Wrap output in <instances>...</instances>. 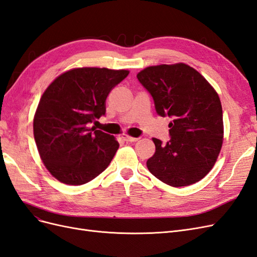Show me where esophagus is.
<instances>
[{"mask_svg": "<svg viewBox=\"0 0 257 257\" xmlns=\"http://www.w3.org/2000/svg\"><path fill=\"white\" fill-rule=\"evenodd\" d=\"M122 137H123V139L125 142H131V143H134V142H137L138 141V137H132V136H128V135H126V134H123L122 135Z\"/></svg>", "mask_w": 257, "mask_h": 257, "instance_id": "esophagus-1", "label": "esophagus"}]
</instances>
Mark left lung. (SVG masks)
<instances>
[{"instance_id": "1", "label": "left lung", "mask_w": 257, "mask_h": 257, "mask_svg": "<svg viewBox=\"0 0 257 257\" xmlns=\"http://www.w3.org/2000/svg\"><path fill=\"white\" fill-rule=\"evenodd\" d=\"M138 81L150 93L155 111L169 116L170 141L153 138L155 153L149 172L170 186H186L203 179L223 143L221 100L210 83L193 67L179 63L145 68Z\"/></svg>"}]
</instances>
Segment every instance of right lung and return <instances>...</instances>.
<instances>
[{
    "mask_svg": "<svg viewBox=\"0 0 257 257\" xmlns=\"http://www.w3.org/2000/svg\"><path fill=\"white\" fill-rule=\"evenodd\" d=\"M128 71L75 68L49 85L34 116V138L41 159L59 181L81 185L110 164L119 148L112 135L90 127L106 113V98Z\"/></svg>",
    "mask_w": 257,
    "mask_h": 257,
    "instance_id": "add662e5",
    "label": "right lung"
}]
</instances>
